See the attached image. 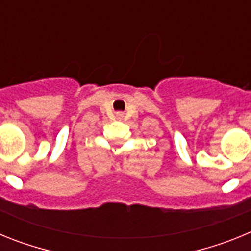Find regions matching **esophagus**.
Here are the masks:
<instances>
[{
  "instance_id": "obj_1",
  "label": "esophagus",
  "mask_w": 251,
  "mask_h": 251,
  "mask_svg": "<svg viewBox=\"0 0 251 251\" xmlns=\"http://www.w3.org/2000/svg\"><path fill=\"white\" fill-rule=\"evenodd\" d=\"M119 115H122V114H119Z\"/></svg>"
}]
</instances>
